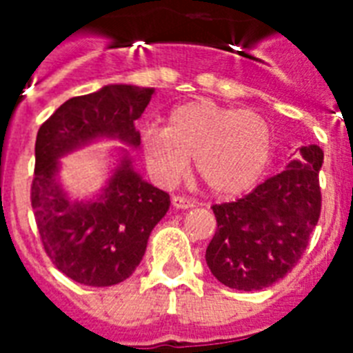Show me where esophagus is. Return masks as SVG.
<instances>
[{
  "instance_id": "esophagus-1",
  "label": "esophagus",
  "mask_w": 353,
  "mask_h": 353,
  "mask_svg": "<svg viewBox=\"0 0 353 353\" xmlns=\"http://www.w3.org/2000/svg\"><path fill=\"white\" fill-rule=\"evenodd\" d=\"M172 205H174V209H192L194 201L185 198V196H174L172 198Z\"/></svg>"
}]
</instances>
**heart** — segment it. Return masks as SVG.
Listing matches in <instances>:
<instances>
[{"mask_svg":"<svg viewBox=\"0 0 353 353\" xmlns=\"http://www.w3.org/2000/svg\"><path fill=\"white\" fill-rule=\"evenodd\" d=\"M141 150L161 185H176L194 157L196 172L210 192L234 198L249 192L268 170L273 132L251 110L194 99L172 110L166 128H144Z\"/></svg>","mask_w":353,"mask_h":353,"instance_id":"b5f03b06","label":"heart"}]
</instances>
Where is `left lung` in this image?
<instances>
[{
  "label": "left lung",
  "mask_w": 353,
  "mask_h": 353,
  "mask_svg": "<svg viewBox=\"0 0 353 353\" xmlns=\"http://www.w3.org/2000/svg\"><path fill=\"white\" fill-rule=\"evenodd\" d=\"M323 161L317 144L301 146L296 159L252 192L212 207L218 229L205 260L221 284L263 290L295 268L321 216Z\"/></svg>",
  "instance_id": "1"
}]
</instances>
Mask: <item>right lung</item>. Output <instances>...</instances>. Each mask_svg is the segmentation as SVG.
<instances>
[{"label": "right lung", "mask_w": 353, "mask_h": 353, "mask_svg": "<svg viewBox=\"0 0 353 353\" xmlns=\"http://www.w3.org/2000/svg\"><path fill=\"white\" fill-rule=\"evenodd\" d=\"M154 93V88L104 85L63 102L38 130L30 187L36 225L47 256L79 284L106 288L126 280L143 260L170 196L144 181L128 150L119 148L106 185L93 198L74 199L58 179L60 157L101 139L139 148L135 121Z\"/></svg>", "instance_id": "right-lung-1"}]
</instances>
